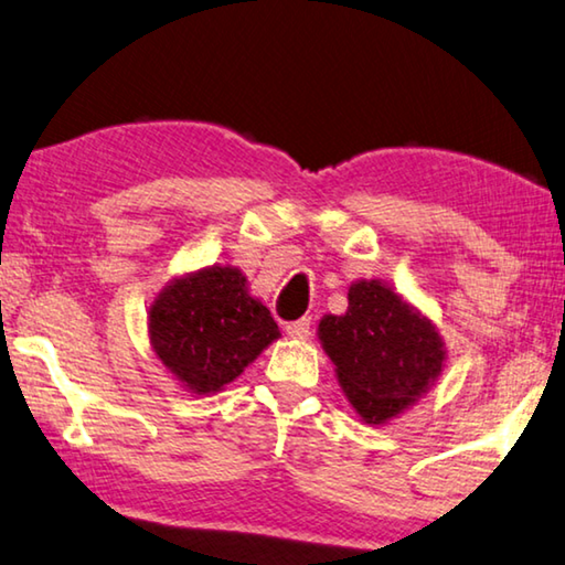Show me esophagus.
I'll list each match as a JSON object with an SVG mask.
<instances>
[{
	"instance_id": "obj_1",
	"label": "esophagus",
	"mask_w": 565,
	"mask_h": 565,
	"mask_svg": "<svg viewBox=\"0 0 565 565\" xmlns=\"http://www.w3.org/2000/svg\"><path fill=\"white\" fill-rule=\"evenodd\" d=\"M309 334H311L309 319H299V321H291V324H286V337L289 339H309Z\"/></svg>"
}]
</instances>
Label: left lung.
<instances>
[{
	"instance_id": "left-lung-1",
	"label": "left lung",
	"mask_w": 565,
	"mask_h": 565,
	"mask_svg": "<svg viewBox=\"0 0 565 565\" xmlns=\"http://www.w3.org/2000/svg\"><path fill=\"white\" fill-rule=\"evenodd\" d=\"M347 299L344 315L321 317L317 334L349 405L362 423L382 427L427 395L447 349L435 321L387 281H354Z\"/></svg>"
}]
</instances>
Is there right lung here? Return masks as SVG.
Listing matches in <instances>:
<instances>
[{
    "mask_svg": "<svg viewBox=\"0 0 565 565\" xmlns=\"http://www.w3.org/2000/svg\"><path fill=\"white\" fill-rule=\"evenodd\" d=\"M279 337L244 271L228 264L175 276L148 309L150 349L191 395H216Z\"/></svg>",
    "mask_w": 565,
    "mask_h": 565,
    "instance_id": "add662e5",
    "label": "right lung"
}]
</instances>
